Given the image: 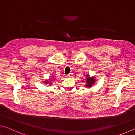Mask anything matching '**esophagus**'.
<instances>
[{
  "label": "esophagus",
  "mask_w": 135,
  "mask_h": 135,
  "mask_svg": "<svg viewBox=\"0 0 135 135\" xmlns=\"http://www.w3.org/2000/svg\"><path fill=\"white\" fill-rule=\"evenodd\" d=\"M72 74H67V75H66V77H67V78H70V77H72Z\"/></svg>",
  "instance_id": "1"
}]
</instances>
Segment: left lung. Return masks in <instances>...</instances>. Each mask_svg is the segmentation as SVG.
Wrapping results in <instances>:
<instances>
[{
  "label": "left lung",
  "mask_w": 135,
  "mask_h": 135,
  "mask_svg": "<svg viewBox=\"0 0 135 135\" xmlns=\"http://www.w3.org/2000/svg\"><path fill=\"white\" fill-rule=\"evenodd\" d=\"M87 85H85L87 87H90L91 86L92 84L93 83H94V78H90V77H87Z\"/></svg>",
  "instance_id": "1"
}]
</instances>
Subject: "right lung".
Returning <instances> with one entry per match:
<instances>
[{"mask_svg":"<svg viewBox=\"0 0 135 135\" xmlns=\"http://www.w3.org/2000/svg\"><path fill=\"white\" fill-rule=\"evenodd\" d=\"M46 83H47V82H46Z\"/></svg>","mask_w":135,"mask_h":135,"instance_id":"add662e5","label":"right lung"}]
</instances>
